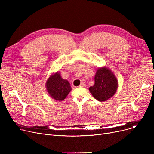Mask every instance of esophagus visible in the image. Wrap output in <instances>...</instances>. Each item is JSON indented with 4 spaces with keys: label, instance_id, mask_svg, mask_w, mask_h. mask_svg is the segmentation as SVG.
<instances>
[{
    "label": "esophagus",
    "instance_id": "1",
    "mask_svg": "<svg viewBox=\"0 0 154 154\" xmlns=\"http://www.w3.org/2000/svg\"><path fill=\"white\" fill-rule=\"evenodd\" d=\"M79 87H86V84H85V83H81V84H80V85H79Z\"/></svg>",
    "mask_w": 154,
    "mask_h": 154
}]
</instances>
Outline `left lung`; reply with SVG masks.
I'll return each instance as SVG.
<instances>
[{
  "instance_id": "1",
  "label": "left lung",
  "mask_w": 154,
  "mask_h": 154,
  "mask_svg": "<svg viewBox=\"0 0 154 154\" xmlns=\"http://www.w3.org/2000/svg\"><path fill=\"white\" fill-rule=\"evenodd\" d=\"M94 79V85L88 89L95 99L100 102L107 101L116 94L119 85L118 80L109 68H98Z\"/></svg>"
}]
</instances>
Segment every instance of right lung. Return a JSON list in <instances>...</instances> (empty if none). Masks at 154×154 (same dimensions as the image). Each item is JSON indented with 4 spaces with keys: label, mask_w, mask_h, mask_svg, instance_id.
<instances>
[{
    "label": "right lung",
    "mask_w": 154,
    "mask_h": 154,
    "mask_svg": "<svg viewBox=\"0 0 154 154\" xmlns=\"http://www.w3.org/2000/svg\"><path fill=\"white\" fill-rule=\"evenodd\" d=\"M45 87L51 97L57 101L64 100L72 90L69 82L62 78L59 72L52 73L49 76L46 81Z\"/></svg>",
    "instance_id": "add662e5"
}]
</instances>
